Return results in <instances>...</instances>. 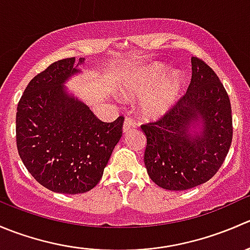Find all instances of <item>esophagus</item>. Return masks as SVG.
Segmentation results:
<instances>
[{
	"instance_id": "esophagus-1",
	"label": "esophagus",
	"mask_w": 250,
	"mask_h": 250,
	"mask_svg": "<svg viewBox=\"0 0 250 250\" xmlns=\"http://www.w3.org/2000/svg\"><path fill=\"white\" fill-rule=\"evenodd\" d=\"M135 127H137V123L134 122V120L130 117H127L125 120V123H123V132L127 133V132H129V130L134 129Z\"/></svg>"
}]
</instances>
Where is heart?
Returning <instances> with one entry per match:
<instances>
[{"mask_svg":"<svg viewBox=\"0 0 250 250\" xmlns=\"http://www.w3.org/2000/svg\"><path fill=\"white\" fill-rule=\"evenodd\" d=\"M169 71V67L156 62L134 74L123 89L125 97L138 98L146 94L140 103V113L147 120L162 117L178 102L184 88V77L173 72L157 85Z\"/></svg>","mask_w":250,"mask_h":250,"instance_id":"b5f03b06","label":"heart"}]
</instances>
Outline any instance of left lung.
<instances>
[{
	"mask_svg": "<svg viewBox=\"0 0 250 250\" xmlns=\"http://www.w3.org/2000/svg\"><path fill=\"white\" fill-rule=\"evenodd\" d=\"M188 92L156 122L141 125L148 176L160 188L183 191L213 178L232 141L229 95L215 72L202 59L191 58ZM194 130H192V128Z\"/></svg>",
	"mask_w": 250,
	"mask_h": 250,
	"instance_id": "left-lung-1",
	"label": "left lung"
}]
</instances>
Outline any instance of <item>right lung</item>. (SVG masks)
I'll list each match as a JSON object with an SVG mask.
<instances>
[{
	"mask_svg": "<svg viewBox=\"0 0 250 250\" xmlns=\"http://www.w3.org/2000/svg\"><path fill=\"white\" fill-rule=\"evenodd\" d=\"M84 58L78 59V65ZM75 58L58 60L36 75L17 107V147L37 183L50 191L76 195L102 179L122 137L123 116L100 121L89 107L67 93L65 82L80 70Z\"/></svg>",
	"mask_w": 250,
	"mask_h": 250,
	"instance_id": "add662e5",
	"label": "right lung"
}]
</instances>
